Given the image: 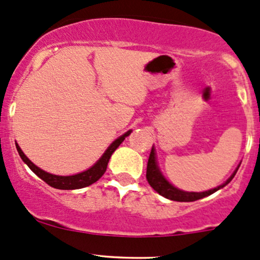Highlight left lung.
<instances>
[{
    "label": "left lung",
    "instance_id": "obj_1",
    "mask_svg": "<svg viewBox=\"0 0 260 260\" xmlns=\"http://www.w3.org/2000/svg\"><path fill=\"white\" fill-rule=\"evenodd\" d=\"M241 165V164H239ZM238 167L236 168V170L233 172L232 175L227 179L219 186L215 187V189H211L207 191H202V192H189V191H184L178 189V187L174 186L173 184H170L169 181L165 179V176L162 175V173L159 169L158 161H156V154H155V148H152V152H150L149 159H148V165H147V180L149 182L150 186L153 187L159 195L164 196L165 199L173 200V201H179V202H190V201H196V200L204 199L206 196L211 195V193L216 192V191L222 189V187L226 186L227 184H230L231 180L235 178Z\"/></svg>",
    "mask_w": 260,
    "mask_h": 260
}]
</instances>
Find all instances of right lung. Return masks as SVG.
I'll list each match as a JSON object with an SVG mask.
<instances>
[{
	"label": "right lung",
	"mask_w": 260,
	"mask_h": 260,
	"mask_svg": "<svg viewBox=\"0 0 260 260\" xmlns=\"http://www.w3.org/2000/svg\"><path fill=\"white\" fill-rule=\"evenodd\" d=\"M132 132V129H129L128 132H125L124 135L116 139L115 142H112V144L107 148L106 152L102 154L101 158L99 159L95 164L91 168H88L85 172H81L79 174H75V175H69V176H61V175H54V174L47 173L44 170H42L41 168L37 167L36 164H33L29 159L25 156V154L22 152V149L19 148V145L16 143V148L18 150L19 156L22 158L25 164L29 167V169L36 174L37 176L44 180L48 185H50L54 189H60V190H75V189H82V187H86L88 185L93 184L104 175L105 172L107 169L108 160H110L111 155H112L113 152L119 147V144L124 141L125 137H128Z\"/></svg>",
	"instance_id": "1"
}]
</instances>
